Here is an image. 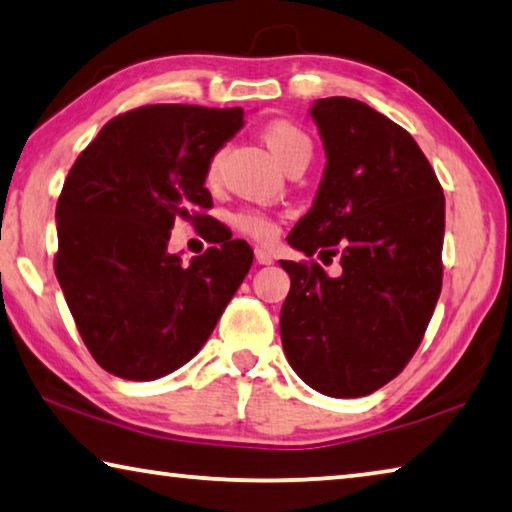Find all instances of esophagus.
<instances>
[{"instance_id": "obj_1", "label": "esophagus", "mask_w": 512, "mask_h": 512, "mask_svg": "<svg viewBox=\"0 0 512 512\" xmlns=\"http://www.w3.org/2000/svg\"><path fill=\"white\" fill-rule=\"evenodd\" d=\"M255 259H257V264H264V266L273 264V255L264 248H255Z\"/></svg>"}]
</instances>
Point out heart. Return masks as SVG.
I'll list each match as a JSON object with an SVG mask.
<instances>
[{
	"instance_id": "heart-1",
	"label": "heart",
	"mask_w": 512,
	"mask_h": 512,
	"mask_svg": "<svg viewBox=\"0 0 512 512\" xmlns=\"http://www.w3.org/2000/svg\"><path fill=\"white\" fill-rule=\"evenodd\" d=\"M264 144L268 151L273 153V158L282 164L284 169L291 167L293 162H309L311 153H314V144H311V137L302 131L298 124H293L289 119H275L271 124L264 126L262 131ZM219 164H221V153H214L210 162H207L205 180L210 185L216 183L219 178ZM232 228L241 235H246L255 241H262L268 244L277 237V223L268 212L262 210H239L230 216Z\"/></svg>"
}]
</instances>
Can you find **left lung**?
<instances>
[{
  "label": "left lung",
  "mask_w": 512,
  "mask_h": 512,
  "mask_svg": "<svg viewBox=\"0 0 512 512\" xmlns=\"http://www.w3.org/2000/svg\"><path fill=\"white\" fill-rule=\"evenodd\" d=\"M311 117L327 167L287 241L339 257L341 275L282 259V348L314 391L363 397L400 375L427 332L443 287L445 196L413 137L363 101L318 99Z\"/></svg>",
  "instance_id": "left-lung-1"
}]
</instances>
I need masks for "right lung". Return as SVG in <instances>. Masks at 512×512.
Segmentation results:
<instances>
[{
    "mask_svg": "<svg viewBox=\"0 0 512 512\" xmlns=\"http://www.w3.org/2000/svg\"><path fill=\"white\" fill-rule=\"evenodd\" d=\"M244 126L241 108H135L101 128L56 205V277L76 329L110 375L151 381L196 357L253 264V250L207 216V162ZM215 246L183 267L172 223Z\"/></svg>",
    "mask_w": 512,
    "mask_h": 512,
    "instance_id": "add662e5",
    "label": "right lung"
}]
</instances>
